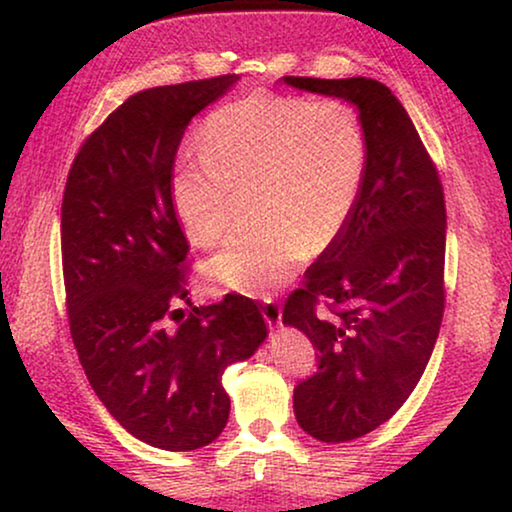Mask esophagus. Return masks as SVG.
Listing matches in <instances>:
<instances>
[{"label":"esophagus","mask_w":512,"mask_h":512,"mask_svg":"<svg viewBox=\"0 0 512 512\" xmlns=\"http://www.w3.org/2000/svg\"><path fill=\"white\" fill-rule=\"evenodd\" d=\"M263 317L270 326H279L282 324V307H279L275 300H263Z\"/></svg>","instance_id":"esophagus-1"}]
</instances>
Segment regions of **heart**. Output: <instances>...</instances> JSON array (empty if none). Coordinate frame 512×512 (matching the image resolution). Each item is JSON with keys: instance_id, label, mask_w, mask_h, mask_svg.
Wrapping results in <instances>:
<instances>
[{"instance_id": "1", "label": "heart", "mask_w": 512, "mask_h": 512, "mask_svg": "<svg viewBox=\"0 0 512 512\" xmlns=\"http://www.w3.org/2000/svg\"><path fill=\"white\" fill-rule=\"evenodd\" d=\"M368 142L345 102L256 93L216 109L200 153H184L170 191L186 235L212 247L230 226L235 191L254 188L261 226L223 244L207 261L228 289L268 296L296 275L310 251L338 240L361 198Z\"/></svg>"}]
</instances>
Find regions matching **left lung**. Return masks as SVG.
I'll use <instances>...</instances> for the list:
<instances>
[{"label":"left lung","instance_id":"8db88e82","mask_svg":"<svg viewBox=\"0 0 512 512\" xmlns=\"http://www.w3.org/2000/svg\"><path fill=\"white\" fill-rule=\"evenodd\" d=\"M284 83L359 111L368 170L352 219L305 272L282 321L303 331L319 368L293 389L303 431L345 443L387 422L417 387L445 310V195L408 111L375 79ZM326 302L331 315H319Z\"/></svg>","mask_w":512,"mask_h":512}]
</instances>
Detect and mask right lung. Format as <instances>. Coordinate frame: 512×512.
<instances>
[{
	"label": "right lung",
	"instance_id": "add662e5",
	"mask_svg": "<svg viewBox=\"0 0 512 512\" xmlns=\"http://www.w3.org/2000/svg\"><path fill=\"white\" fill-rule=\"evenodd\" d=\"M240 76L132 95L83 142L62 198V275L69 331L90 387L132 436L160 450L219 438L230 398L223 370L268 335L261 307L228 293L188 303V242L170 181L195 114Z\"/></svg>",
	"mask_w": 512,
	"mask_h": 512
}]
</instances>
